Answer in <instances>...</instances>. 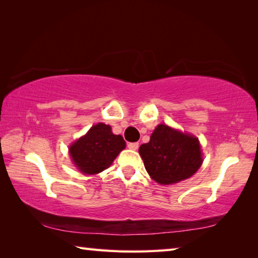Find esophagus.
Instances as JSON below:
<instances>
[{
	"label": "esophagus",
	"mask_w": 258,
	"mask_h": 258,
	"mask_svg": "<svg viewBox=\"0 0 258 258\" xmlns=\"http://www.w3.org/2000/svg\"><path fill=\"white\" fill-rule=\"evenodd\" d=\"M127 147H128V149H131V150H137L139 148V143L138 142H130Z\"/></svg>",
	"instance_id": "34e87169"
}]
</instances>
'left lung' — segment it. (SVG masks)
I'll use <instances>...</instances> for the list:
<instances>
[{
    "instance_id": "left-lung-1",
    "label": "left lung",
    "mask_w": 258,
    "mask_h": 258,
    "mask_svg": "<svg viewBox=\"0 0 258 258\" xmlns=\"http://www.w3.org/2000/svg\"><path fill=\"white\" fill-rule=\"evenodd\" d=\"M139 152L150 177L164 185L191 177L203 164L199 140L165 124L157 126Z\"/></svg>"
}]
</instances>
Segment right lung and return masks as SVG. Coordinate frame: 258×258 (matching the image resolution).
Masks as SVG:
<instances>
[{
    "label": "right lung",
    "instance_id": "right-lung-1",
    "mask_svg": "<svg viewBox=\"0 0 258 258\" xmlns=\"http://www.w3.org/2000/svg\"><path fill=\"white\" fill-rule=\"evenodd\" d=\"M125 146L121 135H115L110 126L99 123L69 147V154L82 173L94 175L107 169Z\"/></svg>",
    "mask_w": 258,
    "mask_h": 258
}]
</instances>
